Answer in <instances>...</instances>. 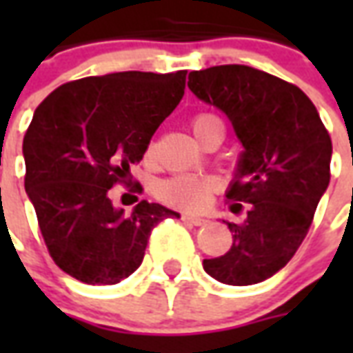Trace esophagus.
<instances>
[{"label":"esophagus","mask_w":353,"mask_h":353,"mask_svg":"<svg viewBox=\"0 0 353 353\" xmlns=\"http://www.w3.org/2000/svg\"><path fill=\"white\" fill-rule=\"evenodd\" d=\"M181 219L185 223H191L194 227H202V225H206L208 219L206 217H200V215H191V214H183L181 215Z\"/></svg>","instance_id":"esophagus-1"}]
</instances>
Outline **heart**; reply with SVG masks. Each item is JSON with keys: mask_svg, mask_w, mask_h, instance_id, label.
Instances as JSON below:
<instances>
[{"mask_svg": "<svg viewBox=\"0 0 353 353\" xmlns=\"http://www.w3.org/2000/svg\"><path fill=\"white\" fill-rule=\"evenodd\" d=\"M191 128L200 143H204L215 132L225 134V124H223L221 117L210 113V111L192 117ZM147 154L149 157L153 154V147H149ZM214 187L215 183L210 177L183 174V176H174L162 181L159 185V199L164 204L183 210V212H200L208 206Z\"/></svg>", "mask_w": 353, "mask_h": 353, "instance_id": "obj_1", "label": "heart"}]
</instances>
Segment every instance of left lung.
Returning a JSON list of instances; mask_svg holds the SVG:
<instances>
[{
  "instance_id": "8db88e82",
  "label": "left lung",
  "mask_w": 353,
  "mask_h": 353,
  "mask_svg": "<svg viewBox=\"0 0 353 353\" xmlns=\"http://www.w3.org/2000/svg\"><path fill=\"white\" fill-rule=\"evenodd\" d=\"M189 88L229 117L244 145L227 199L244 223H227L232 245L204 259V270L229 285H252L288 265L308 234L331 179V136L316 105L288 81L250 65L189 73Z\"/></svg>"
}]
</instances>
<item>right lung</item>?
<instances>
[{
	"mask_svg": "<svg viewBox=\"0 0 353 353\" xmlns=\"http://www.w3.org/2000/svg\"><path fill=\"white\" fill-rule=\"evenodd\" d=\"M187 72H119L65 83L37 105L22 153L24 187L50 257L90 285H113L143 261L154 225L179 217L141 200L117 210V183L141 192L130 166L185 92Z\"/></svg>",
	"mask_w": 353,
	"mask_h": 353,
	"instance_id": "1",
	"label": "right lung"
}]
</instances>
